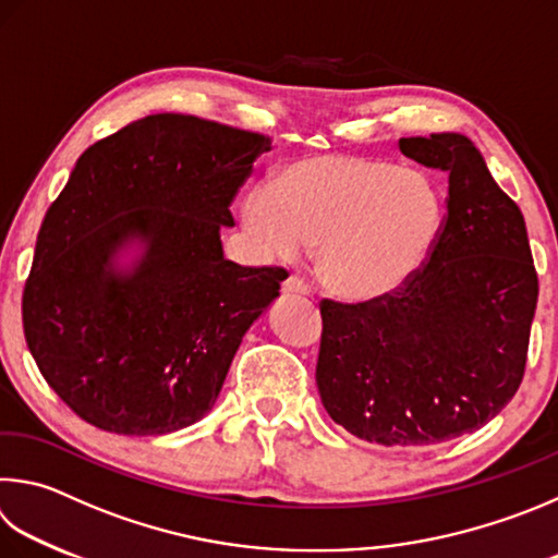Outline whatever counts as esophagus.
<instances>
[{
	"mask_svg": "<svg viewBox=\"0 0 558 558\" xmlns=\"http://www.w3.org/2000/svg\"><path fill=\"white\" fill-rule=\"evenodd\" d=\"M282 292L286 295H307V286L300 278L290 276L288 280H282Z\"/></svg>",
	"mask_w": 558,
	"mask_h": 558,
	"instance_id": "esophagus-1",
	"label": "esophagus"
}]
</instances>
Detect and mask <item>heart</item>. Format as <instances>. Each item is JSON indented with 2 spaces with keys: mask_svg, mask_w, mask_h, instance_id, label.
I'll list each match as a JSON object with an SVG mask.
<instances>
[{
  "mask_svg": "<svg viewBox=\"0 0 558 558\" xmlns=\"http://www.w3.org/2000/svg\"><path fill=\"white\" fill-rule=\"evenodd\" d=\"M241 221L268 260L317 246V276L343 302L395 295L424 268L444 227L434 182L378 158L310 156L253 190Z\"/></svg>",
  "mask_w": 558,
  "mask_h": 558,
  "instance_id": "1",
  "label": "heart"
}]
</instances>
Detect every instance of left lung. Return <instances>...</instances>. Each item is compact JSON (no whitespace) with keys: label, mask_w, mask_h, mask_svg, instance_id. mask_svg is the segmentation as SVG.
I'll use <instances>...</instances> for the list:
<instances>
[{"label":"left lung","mask_w":558,"mask_h":558,"mask_svg":"<svg viewBox=\"0 0 558 558\" xmlns=\"http://www.w3.org/2000/svg\"><path fill=\"white\" fill-rule=\"evenodd\" d=\"M449 178L447 217L424 268L395 295L322 300L317 388L353 437L420 449L490 422L518 392L539 295L520 207L453 131L400 138Z\"/></svg>","instance_id":"obj_1"}]
</instances>
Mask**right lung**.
Listing matches in <instances>:
<instances>
[{
	"label": "right lung",
	"instance_id": "1",
	"mask_svg": "<svg viewBox=\"0 0 558 558\" xmlns=\"http://www.w3.org/2000/svg\"><path fill=\"white\" fill-rule=\"evenodd\" d=\"M263 150L270 138L253 131L150 114L77 158L22 300L28 351L77 417L158 437L215 408L241 339L288 278L227 260L219 239Z\"/></svg>",
	"mask_w": 558,
	"mask_h": 558
}]
</instances>
